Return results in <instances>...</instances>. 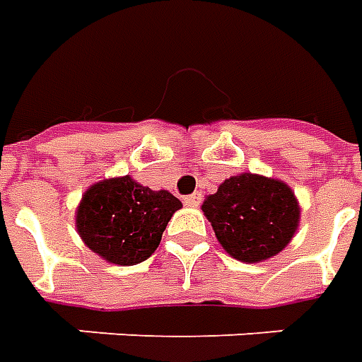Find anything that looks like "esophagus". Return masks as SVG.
Wrapping results in <instances>:
<instances>
[{"instance_id":"1","label":"esophagus","mask_w":362,"mask_h":362,"mask_svg":"<svg viewBox=\"0 0 362 362\" xmlns=\"http://www.w3.org/2000/svg\"><path fill=\"white\" fill-rule=\"evenodd\" d=\"M202 199H204L202 194H192V196L184 197V204L189 205V207H197V205L202 204Z\"/></svg>"}]
</instances>
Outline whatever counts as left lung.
Instances as JSON below:
<instances>
[{"label": "left lung", "instance_id": "8db88e82", "mask_svg": "<svg viewBox=\"0 0 362 362\" xmlns=\"http://www.w3.org/2000/svg\"><path fill=\"white\" fill-rule=\"evenodd\" d=\"M202 211L228 256L258 264L277 256L298 230L300 205L288 184L240 173L207 196Z\"/></svg>", "mask_w": 362, "mask_h": 362}]
</instances>
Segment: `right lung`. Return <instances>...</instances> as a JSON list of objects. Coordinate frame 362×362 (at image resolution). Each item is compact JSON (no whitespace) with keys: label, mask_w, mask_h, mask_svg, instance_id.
<instances>
[{"label":"right lung","mask_w":362,"mask_h":362,"mask_svg":"<svg viewBox=\"0 0 362 362\" xmlns=\"http://www.w3.org/2000/svg\"><path fill=\"white\" fill-rule=\"evenodd\" d=\"M182 202L168 189H151L129 174L104 178L85 189L75 228L87 248L116 266H135L160 244Z\"/></svg>","instance_id":"right-lung-1"}]
</instances>
